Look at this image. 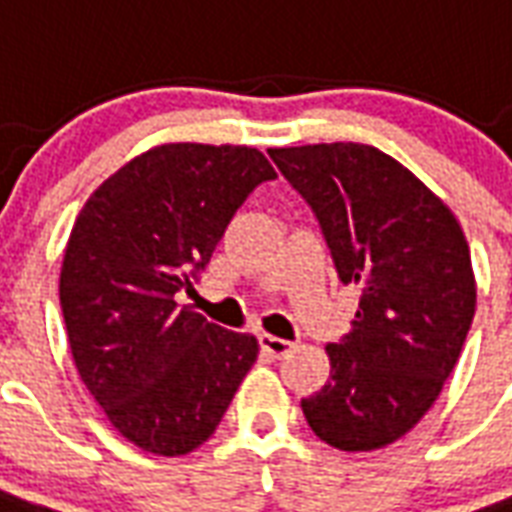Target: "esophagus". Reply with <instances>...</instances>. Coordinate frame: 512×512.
<instances>
[{
    "instance_id": "obj_1",
    "label": "esophagus",
    "mask_w": 512,
    "mask_h": 512,
    "mask_svg": "<svg viewBox=\"0 0 512 512\" xmlns=\"http://www.w3.org/2000/svg\"><path fill=\"white\" fill-rule=\"evenodd\" d=\"M259 343H261V349L270 354V357H275V360H281V357H286V354L294 349L292 341H283V338H278V335H267V333L259 335Z\"/></svg>"
}]
</instances>
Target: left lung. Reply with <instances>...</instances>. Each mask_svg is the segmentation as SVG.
Returning a JSON list of instances; mask_svg holds the SVG:
<instances>
[{
    "label": "left lung",
    "mask_w": 512,
    "mask_h": 512,
    "mask_svg": "<svg viewBox=\"0 0 512 512\" xmlns=\"http://www.w3.org/2000/svg\"><path fill=\"white\" fill-rule=\"evenodd\" d=\"M270 158L311 204L338 278L360 286L352 330L327 346L330 379L302 398V414L346 453L393 445L434 406L472 327L477 286L461 223L368 144L275 147Z\"/></svg>",
    "instance_id": "obj_1"
}]
</instances>
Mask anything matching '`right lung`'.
<instances>
[{
    "label": "right lung",
    "mask_w": 512,
    "mask_h": 512,
    "mask_svg": "<svg viewBox=\"0 0 512 512\" xmlns=\"http://www.w3.org/2000/svg\"><path fill=\"white\" fill-rule=\"evenodd\" d=\"M253 147L160 144L100 185L67 240L59 302L81 382L128 442L204 445L259 341L177 308L251 190L275 179Z\"/></svg>",
    "instance_id": "add662e5"
}]
</instances>
